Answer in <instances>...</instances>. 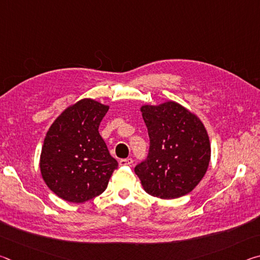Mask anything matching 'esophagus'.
Segmentation results:
<instances>
[{
    "label": "esophagus",
    "mask_w": 260,
    "mask_h": 260,
    "mask_svg": "<svg viewBox=\"0 0 260 260\" xmlns=\"http://www.w3.org/2000/svg\"><path fill=\"white\" fill-rule=\"evenodd\" d=\"M132 162H133V159H132V158H124V159H120V160H119V164H120L121 166L131 165Z\"/></svg>",
    "instance_id": "obj_1"
}]
</instances>
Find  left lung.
<instances>
[{
	"mask_svg": "<svg viewBox=\"0 0 260 260\" xmlns=\"http://www.w3.org/2000/svg\"><path fill=\"white\" fill-rule=\"evenodd\" d=\"M141 111L150 147L134 171L144 190L162 200L187 195L209 167L211 147L204 125L175 102L144 105Z\"/></svg>",
	"mask_w": 260,
	"mask_h": 260,
	"instance_id": "left-lung-1",
	"label": "left lung"
}]
</instances>
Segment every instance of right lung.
Instances as JSON below:
<instances>
[{
  "instance_id": "right-lung-1",
  "label": "right lung",
  "mask_w": 260,
  "mask_h": 260,
  "mask_svg": "<svg viewBox=\"0 0 260 260\" xmlns=\"http://www.w3.org/2000/svg\"><path fill=\"white\" fill-rule=\"evenodd\" d=\"M109 107L85 99L68 108L54 121L43 142L42 178L57 196L83 203L108 187L118 161L99 133Z\"/></svg>"
}]
</instances>
